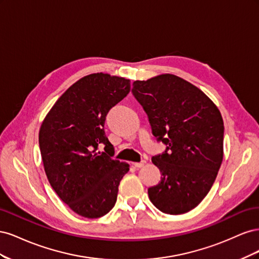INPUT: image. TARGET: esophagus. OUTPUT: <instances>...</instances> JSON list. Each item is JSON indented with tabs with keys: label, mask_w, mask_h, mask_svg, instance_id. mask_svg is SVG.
<instances>
[{
	"label": "esophagus",
	"mask_w": 259,
	"mask_h": 259,
	"mask_svg": "<svg viewBox=\"0 0 259 259\" xmlns=\"http://www.w3.org/2000/svg\"><path fill=\"white\" fill-rule=\"evenodd\" d=\"M134 164V166L136 167V168H140V167H143L145 164H146V161H142V162H135V163H133Z\"/></svg>",
	"instance_id": "esophagus-1"
}]
</instances>
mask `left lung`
I'll list each match as a JSON object with an SVG mask.
<instances>
[{"label":"left lung","instance_id":"1","mask_svg":"<svg viewBox=\"0 0 259 259\" xmlns=\"http://www.w3.org/2000/svg\"><path fill=\"white\" fill-rule=\"evenodd\" d=\"M132 93L146 111L152 134L167 146L152 156L161 180L148 189L149 199L163 213L185 214L206 197L222 165L221 111L197 86L169 73L134 81Z\"/></svg>","mask_w":259,"mask_h":259}]
</instances>
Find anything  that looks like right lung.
I'll list each match as a JSON object with an SVG mask.
<instances>
[{
	"instance_id": "1",
	"label": "right lung",
	"mask_w": 259,
	"mask_h": 259,
	"mask_svg": "<svg viewBox=\"0 0 259 259\" xmlns=\"http://www.w3.org/2000/svg\"><path fill=\"white\" fill-rule=\"evenodd\" d=\"M130 80L92 73L73 83L46 114L38 132L45 174L77 215L98 218L112 209L130 165L112 159L105 134L108 112L130 92ZM99 143L107 153L98 151Z\"/></svg>"
}]
</instances>
